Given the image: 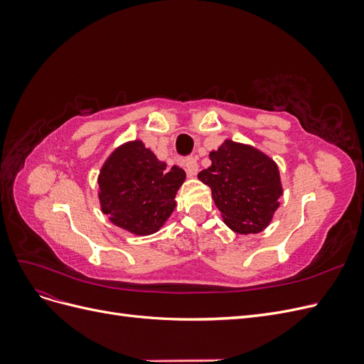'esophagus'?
Returning <instances> with one entry per match:
<instances>
[{"instance_id": "obj_1", "label": "esophagus", "mask_w": 364, "mask_h": 364, "mask_svg": "<svg viewBox=\"0 0 364 364\" xmlns=\"http://www.w3.org/2000/svg\"><path fill=\"white\" fill-rule=\"evenodd\" d=\"M183 167L186 170V173H188V176H196L197 173H199V164H197V159L196 158H186L183 159Z\"/></svg>"}]
</instances>
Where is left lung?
<instances>
[{"instance_id":"1","label":"left lung","mask_w":364,"mask_h":364,"mask_svg":"<svg viewBox=\"0 0 364 364\" xmlns=\"http://www.w3.org/2000/svg\"><path fill=\"white\" fill-rule=\"evenodd\" d=\"M211 167L197 178L213 191L225 223L238 234H257L266 228L282 196L277 164L259 150L225 141L209 153Z\"/></svg>"}]
</instances>
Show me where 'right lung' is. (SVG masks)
I'll list each match as a JSON object with an SVG mask.
<instances>
[{"label":"right lung","mask_w":364,"mask_h":364,"mask_svg":"<svg viewBox=\"0 0 364 364\" xmlns=\"http://www.w3.org/2000/svg\"><path fill=\"white\" fill-rule=\"evenodd\" d=\"M183 181L182 168H168L141 141H134L105 162L98 197L114 225L136 235H150L173 213L174 196Z\"/></svg>","instance_id":"add662e5"}]
</instances>
